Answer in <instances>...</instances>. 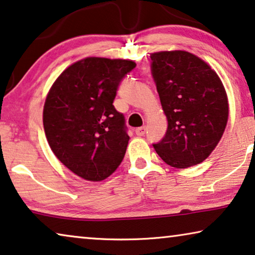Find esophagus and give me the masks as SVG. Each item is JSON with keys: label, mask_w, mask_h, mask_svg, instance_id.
<instances>
[{"label": "esophagus", "mask_w": 255, "mask_h": 255, "mask_svg": "<svg viewBox=\"0 0 255 255\" xmlns=\"http://www.w3.org/2000/svg\"><path fill=\"white\" fill-rule=\"evenodd\" d=\"M145 132H146V128H145V127H141V128H135V134L139 135V136H141V135L145 134Z\"/></svg>", "instance_id": "obj_1"}]
</instances>
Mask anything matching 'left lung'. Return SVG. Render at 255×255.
Wrapping results in <instances>:
<instances>
[{
  "label": "left lung",
  "instance_id": "left-lung-1",
  "mask_svg": "<svg viewBox=\"0 0 255 255\" xmlns=\"http://www.w3.org/2000/svg\"><path fill=\"white\" fill-rule=\"evenodd\" d=\"M150 58L168 121L164 138L154 143V148L173 168L201 163L215 149L226 130V88L210 65L189 51H157L150 54Z\"/></svg>",
  "mask_w": 255,
  "mask_h": 255
}]
</instances>
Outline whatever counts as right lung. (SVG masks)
<instances>
[{"label":"right lung","mask_w":255,"mask_h":255,"mask_svg":"<svg viewBox=\"0 0 255 255\" xmlns=\"http://www.w3.org/2000/svg\"><path fill=\"white\" fill-rule=\"evenodd\" d=\"M130 60L86 57L68 66L48 92L43 106L47 141L77 176L100 182L119 168L130 136L124 116L113 106Z\"/></svg>","instance_id":"right-lung-1"}]
</instances>
